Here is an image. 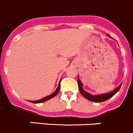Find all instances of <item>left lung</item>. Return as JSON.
<instances>
[{
  "label": "left lung",
  "instance_id": "obj_1",
  "mask_svg": "<svg viewBox=\"0 0 133 133\" xmlns=\"http://www.w3.org/2000/svg\"><path fill=\"white\" fill-rule=\"evenodd\" d=\"M110 38H112L110 35H107ZM78 88H79V92L81 93V94L85 98H87L88 100L90 101H93V102H104V101H107V100L109 99L111 97H113L115 94H116L117 92H118V91L119 90L120 88H121V84L119 85L117 88L113 90L112 91L109 92V93H105V94H100V95H93L90 94V93H88L85 91H84L82 88V83L80 82L79 80V78H78Z\"/></svg>",
  "mask_w": 133,
  "mask_h": 133
}]
</instances>
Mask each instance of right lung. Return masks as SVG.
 <instances>
[{"mask_svg": "<svg viewBox=\"0 0 133 133\" xmlns=\"http://www.w3.org/2000/svg\"><path fill=\"white\" fill-rule=\"evenodd\" d=\"M61 80L60 82H59V85H58L57 88L56 90L55 91V92H54V93H52L51 95H48V96H47V97H44V98H41V99L40 100H38V101H30V102H32V103H42V102H45V101H48V100L51 99V98H54L55 96H56L58 94V93H59V90H60V88H61V85H60V82H61Z\"/></svg>", "mask_w": 133, "mask_h": 133, "instance_id": "right-lung-1", "label": "right lung"}]
</instances>
